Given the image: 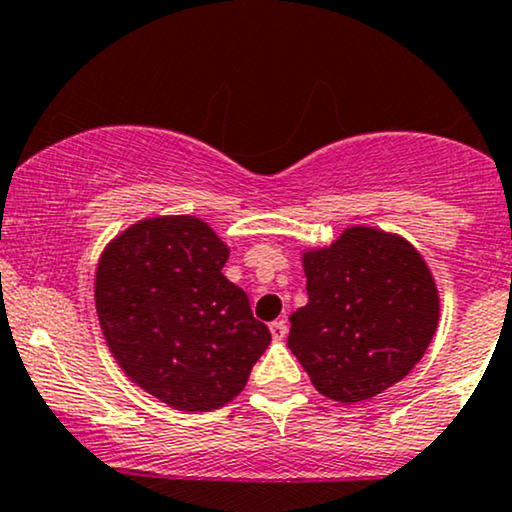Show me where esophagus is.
<instances>
[{"instance_id": "1", "label": "esophagus", "mask_w": 512, "mask_h": 512, "mask_svg": "<svg viewBox=\"0 0 512 512\" xmlns=\"http://www.w3.org/2000/svg\"><path fill=\"white\" fill-rule=\"evenodd\" d=\"M269 332H272L274 339H284L286 332H289V327H286V320H274L272 325H269Z\"/></svg>"}]
</instances>
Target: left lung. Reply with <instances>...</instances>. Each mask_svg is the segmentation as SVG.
Segmentation results:
<instances>
[{
	"instance_id": "8db88e82",
	"label": "left lung",
	"mask_w": 512,
	"mask_h": 512,
	"mask_svg": "<svg viewBox=\"0 0 512 512\" xmlns=\"http://www.w3.org/2000/svg\"><path fill=\"white\" fill-rule=\"evenodd\" d=\"M308 305L291 315L289 349L325 397L363 402L421 361L438 325V291L407 240L349 228L303 257Z\"/></svg>"
}]
</instances>
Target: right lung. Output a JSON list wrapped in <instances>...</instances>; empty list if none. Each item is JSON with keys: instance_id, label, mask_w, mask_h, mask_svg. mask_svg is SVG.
<instances>
[{"instance_id": "right-lung-1", "label": "right lung", "mask_w": 512, "mask_h": 512, "mask_svg": "<svg viewBox=\"0 0 512 512\" xmlns=\"http://www.w3.org/2000/svg\"><path fill=\"white\" fill-rule=\"evenodd\" d=\"M228 248L195 216H163L103 252L96 310L122 370L180 411H211L243 392L272 332L248 293L221 274Z\"/></svg>"}]
</instances>
